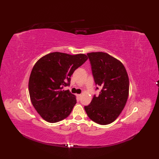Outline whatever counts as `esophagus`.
<instances>
[{
	"label": "esophagus",
	"mask_w": 159,
	"mask_h": 159,
	"mask_svg": "<svg viewBox=\"0 0 159 159\" xmlns=\"http://www.w3.org/2000/svg\"><path fill=\"white\" fill-rule=\"evenodd\" d=\"M77 97H78V98L80 99V97H81V94H77Z\"/></svg>",
	"instance_id": "esophagus-1"
}]
</instances>
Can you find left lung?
<instances>
[{"label": "left lung", "instance_id": "obj_1", "mask_svg": "<svg viewBox=\"0 0 159 159\" xmlns=\"http://www.w3.org/2000/svg\"><path fill=\"white\" fill-rule=\"evenodd\" d=\"M87 56L94 81L101 91L84 108L94 122L109 124L117 119L126 105L129 93L128 74L122 63L106 52H90Z\"/></svg>", "mask_w": 159, "mask_h": 159}]
</instances>
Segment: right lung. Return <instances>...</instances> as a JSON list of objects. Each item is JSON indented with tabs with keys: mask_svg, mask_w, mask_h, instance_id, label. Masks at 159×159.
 <instances>
[{
	"mask_svg": "<svg viewBox=\"0 0 159 159\" xmlns=\"http://www.w3.org/2000/svg\"><path fill=\"white\" fill-rule=\"evenodd\" d=\"M87 59L84 54L55 52L36 62L30 75L29 91L32 104L43 120L58 122L72 112L76 96L63 88L70 85L71 76Z\"/></svg>",
	"mask_w": 159,
	"mask_h": 159,
	"instance_id": "right-lung-1",
	"label": "right lung"
}]
</instances>
